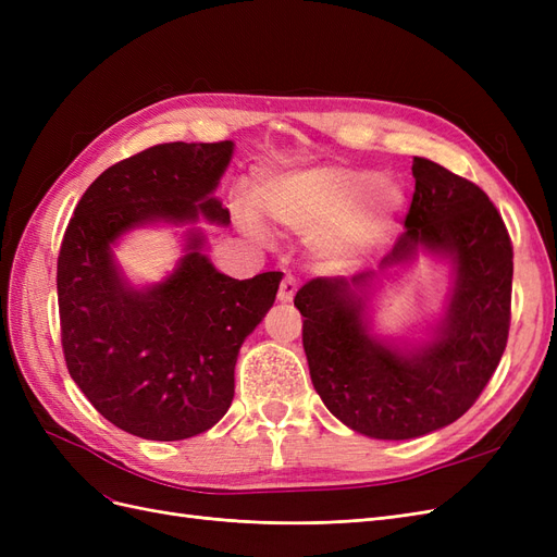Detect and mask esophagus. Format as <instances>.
<instances>
[{"label":"esophagus","instance_id":"esophagus-1","mask_svg":"<svg viewBox=\"0 0 557 557\" xmlns=\"http://www.w3.org/2000/svg\"><path fill=\"white\" fill-rule=\"evenodd\" d=\"M295 293H297V281H295L293 276H285V278L281 281V288H278V299H281V301H293Z\"/></svg>","mask_w":557,"mask_h":557}]
</instances>
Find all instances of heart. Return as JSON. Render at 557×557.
<instances>
[{
  "mask_svg": "<svg viewBox=\"0 0 557 557\" xmlns=\"http://www.w3.org/2000/svg\"><path fill=\"white\" fill-rule=\"evenodd\" d=\"M401 205L395 181L336 164L269 174L252 188V207L283 227L311 232L313 252L327 264L360 258ZM239 223L252 239L269 242V230L252 209H239Z\"/></svg>",
  "mask_w": 557,
  "mask_h": 557,
  "instance_id": "b5f03b06",
  "label": "heart"
}]
</instances>
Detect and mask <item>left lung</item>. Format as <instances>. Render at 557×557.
Returning <instances> with one entry per match:
<instances>
[{"label":"left lung","mask_w":557,"mask_h":557,"mask_svg":"<svg viewBox=\"0 0 557 557\" xmlns=\"http://www.w3.org/2000/svg\"><path fill=\"white\" fill-rule=\"evenodd\" d=\"M416 193L379 272L301 285V344L315 393L332 416L372 440H416L479 399L507 348L513 248L499 211L471 181L413 158ZM425 249L451 264L447 309L428 343L395 345L368 327V297L387 268Z\"/></svg>","instance_id":"obj_1"}]
</instances>
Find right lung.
Listing matches in <instances>:
<instances>
[{"label":"right lung","mask_w":557,"mask_h":557,"mask_svg":"<svg viewBox=\"0 0 557 557\" xmlns=\"http://www.w3.org/2000/svg\"><path fill=\"white\" fill-rule=\"evenodd\" d=\"M232 153V141L146 148L95 178L64 232L58 305L66 369L109 423L141 440H190L227 413L239 348L276 299L281 272L225 276L197 227L160 283L137 288L113 256L137 227L197 218L227 225L213 190Z\"/></svg>","instance_id":"obj_1"}]
</instances>
